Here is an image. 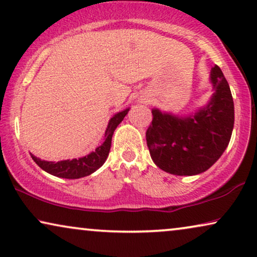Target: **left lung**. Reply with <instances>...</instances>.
<instances>
[{"mask_svg": "<svg viewBox=\"0 0 257 257\" xmlns=\"http://www.w3.org/2000/svg\"><path fill=\"white\" fill-rule=\"evenodd\" d=\"M214 93L194 114L180 117L153 108L146 131L147 147L154 164L174 175H196L222 156L234 127V101L222 71L210 70Z\"/></svg>", "mask_w": 257, "mask_h": 257, "instance_id": "left-lung-1", "label": "left lung"}]
</instances>
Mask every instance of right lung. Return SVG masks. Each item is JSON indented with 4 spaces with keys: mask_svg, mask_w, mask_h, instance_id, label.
<instances>
[{
    "mask_svg": "<svg viewBox=\"0 0 257 257\" xmlns=\"http://www.w3.org/2000/svg\"><path fill=\"white\" fill-rule=\"evenodd\" d=\"M130 108H125L124 111L118 112L117 114H114L113 117L108 121L107 128L105 131V140L100 146H98L96 151L91 152L87 156L83 158H78V159H72V160H62V161H45L41 160L40 158H36L30 153L33 160L40 166L42 170L48 172L55 177L58 178H64V179H79L84 178L86 175L92 174L93 172H96L98 168L103 166L105 160L107 159L108 152L111 149V140L112 136H113L114 130L117 128V126L122 121V119Z\"/></svg>",
    "mask_w": 257,
    "mask_h": 257,
    "instance_id": "right-lung-1",
    "label": "right lung"
}]
</instances>
